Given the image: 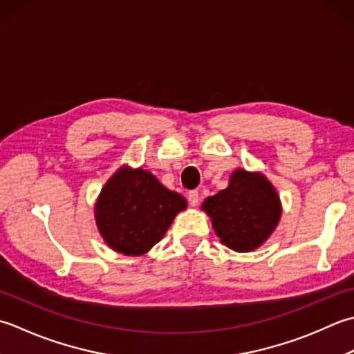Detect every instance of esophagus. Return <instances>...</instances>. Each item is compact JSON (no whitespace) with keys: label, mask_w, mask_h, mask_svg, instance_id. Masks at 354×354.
I'll list each match as a JSON object with an SVG mask.
<instances>
[{"label":"esophagus","mask_w":354,"mask_h":354,"mask_svg":"<svg viewBox=\"0 0 354 354\" xmlns=\"http://www.w3.org/2000/svg\"><path fill=\"white\" fill-rule=\"evenodd\" d=\"M187 201H189V205L196 207L200 201V196H198V191H191L187 194Z\"/></svg>","instance_id":"obj_1"}]
</instances>
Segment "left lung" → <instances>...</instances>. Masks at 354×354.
<instances>
[{
    "label": "left lung",
    "mask_w": 354,
    "mask_h": 354,
    "mask_svg": "<svg viewBox=\"0 0 354 354\" xmlns=\"http://www.w3.org/2000/svg\"><path fill=\"white\" fill-rule=\"evenodd\" d=\"M201 211L212 221L220 241L235 252H252L277 229L283 206L279 194L263 172L235 169L226 189L207 197Z\"/></svg>",
    "instance_id": "8db88e82"
}]
</instances>
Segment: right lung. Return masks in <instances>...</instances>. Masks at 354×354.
<instances>
[{"mask_svg": "<svg viewBox=\"0 0 354 354\" xmlns=\"http://www.w3.org/2000/svg\"><path fill=\"white\" fill-rule=\"evenodd\" d=\"M186 206L185 197L165 187L149 171L124 165L100 191L95 220L108 248L140 257L162 240Z\"/></svg>", "mask_w": 354, "mask_h": 354, "instance_id": "right-lung-1", "label": "right lung"}]
</instances>
